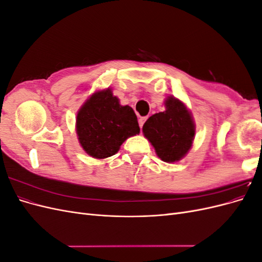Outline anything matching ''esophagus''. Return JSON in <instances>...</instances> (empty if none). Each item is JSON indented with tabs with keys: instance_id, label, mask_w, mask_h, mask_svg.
<instances>
[{
	"instance_id": "1",
	"label": "esophagus",
	"mask_w": 262,
	"mask_h": 262,
	"mask_svg": "<svg viewBox=\"0 0 262 262\" xmlns=\"http://www.w3.org/2000/svg\"><path fill=\"white\" fill-rule=\"evenodd\" d=\"M146 117H142V118H140L139 119V124H140V126L142 128V126H143V124H144V122L146 121Z\"/></svg>"
}]
</instances>
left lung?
Masks as SVG:
<instances>
[{"label": "left lung", "instance_id": "8db88e82", "mask_svg": "<svg viewBox=\"0 0 262 262\" xmlns=\"http://www.w3.org/2000/svg\"><path fill=\"white\" fill-rule=\"evenodd\" d=\"M165 107V112L147 119L142 131L162 161L175 163L191 148L195 125L191 114L179 99L169 96Z\"/></svg>", "mask_w": 262, "mask_h": 262}]
</instances>
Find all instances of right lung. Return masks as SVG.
<instances>
[{
  "label": "right lung",
  "mask_w": 262,
  "mask_h": 262,
  "mask_svg": "<svg viewBox=\"0 0 262 262\" xmlns=\"http://www.w3.org/2000/svg\"><path fill=\"white\" fill-rule=\"evenodd\" d=\"M76 133L85 152L101 160L115 155L126 139L140 133V126L133 109L121 106L107 89L94 93L78 110Z\"/></svg>",
  "instance_id": "add662e5"
}]
</instances>
